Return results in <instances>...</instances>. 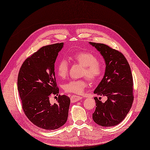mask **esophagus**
I'll return each instance as SVG.
<instances>
[{
    "label": "esophagus",
    "instance_id": "esophagus-1",
    "mask_svg": "<svg viewBox=\"0 0 150 150\" xmlns=\"http://www.w3.org/2000/svg\"><path fill=\"white\" fill-rule=\"evenodd\" d=\"M83 98L81 96H77V95H72L70 98V100H71V103H74V102H76V101H78L79 100H80V99H81Z\"/></svg>",
    "mask_w": 150,
    "mask_h": 150
}]
</instances>
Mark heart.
Returning <instances> with one entry per match:
<instances>
[{"instance_id":"obj_1","label":"heart","mask_w":150,"mask_h":150,"mask_svg":"<svg viewBox=\"0 0 150 150\" xmlns=\"http://www.w3.org/2000/svg\"><path fill=\"white\" fill-rule=\"evenodd\" d=\"M71 59L76 63L83 66V75H86L92 81H96L100 78L103 73V65L98 60L96 55L88 51L76 52L72 54ZM69 64L63 58L59 60L56 65V72L60 78L64 79L68 74ZM86 79L72 80L64 85V90L67 93L81 94L88 86Z\"/></svg>"}]
</instances>
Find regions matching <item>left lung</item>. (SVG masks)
I'll return each mask as SVG.
<instances>
[{
	"mask_svg": "<svg viewBox=\"0 0 150 150\" xmlns=\"http://www.w3.org/2000/svg\"><path fill=\"white\" fill-rule=\"evenodd\" d=\"M100 52L106 63L103 79L94 93L106 96L103 103L95 97L96 109L93 114L95 123L103 127H112L122 121L134 101L133 77L130 65L120 52L104 44L90 42Z\"/></svg>",
	"mask_w": 150,
	"mask_h": 150,
	"instance_id": "obj_1",
	"label": "left lung"
}]
</instances>
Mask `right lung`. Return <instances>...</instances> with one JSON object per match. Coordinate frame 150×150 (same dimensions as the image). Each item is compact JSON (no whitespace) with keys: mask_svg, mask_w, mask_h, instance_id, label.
<instances>
[{"mask_svg":"<svg viewBox=\"0 0 150 150\" xmlns=\"http://www.w3.org/2000/svg\"><path fill=\"white\" fill-rule=\"evenodd\" d=\"M64 43L43 46L28 57L18 76V90L22 108L31 122L45 130H55L68 118L70 98L59 95L57 103L51 104L49 97L58 95L54 64Z\"/></svg>","mask_w":150,"mask_h":150,"instance_id":"add662e5","label":"right lung"}]
</instances>
